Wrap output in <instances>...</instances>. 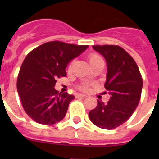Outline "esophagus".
Masks as SVG:
<instances>
[{"label":"esophagus","mask_w":159,"mask_h":159,"mask_svg":"<svg viewBox=\"0 0 159 159\" xmlns=\"http://www.w3.org/2000/svg\"><path fill=\"white\" fill-rule=\"evenodd\" d=\"M80 97H87V95H84V94H76L75 95V98H80Z\"/></svg>","instance_id":"esophagus-1"}]
</instances>
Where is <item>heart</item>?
I'll return each mask as SVG.
<instances>
[{
    "mask_svg": "<svg viewBox=\"0 0 159 159\" xmlns=\"http://www.w3.org/2000/svg\"><path fill=\"white\" fill-rule=\"evenodd\" d=\"M88 60H89V62L90 64H91V65H93L94 64H95V63L98 62V61L103 60L100 55H99L96 52L90 53V54L88 55ZM72 64H73V61H71V62L69 64V65H68V67H67V70H68V71H70V70L71 69ZM90 86H91V84H88V83H83V84H80L78 88L79 89L82 90V91H88V90L89 89Z\"/></svg>",
    "mask_w": 159,
    "mask_h": 159,
    "instance_id": "heart-1",
    "label": "heart"
}]
</instances>
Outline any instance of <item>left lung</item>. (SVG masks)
Returning a JSON list of instances; mask_svg holds the SVG:
<instances>
[{"mask_svg": "<svg viewBox=\"0 0 159 159\" xmlns=\"http://www.w3.org/2000/svg\"><path fill=\"white\" fill-rule=\"evenodd\" d=\"M93 48L107 61L104 88L111 96L107 103L97 100L89 118L97 127L112 130L127 121L135 111L141 98L143 78L134 59L120 46L94 45Z\"/></svg>", "mask_w": 159, "mask_h": 159, "instance_id": "8db88e82", "label": "left lung"}]
</instances>
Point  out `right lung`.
Masks as SVG:
<instances>
[{
  "label": "right lung",
  "mask_w": 159,
  "mask_h": 159,
  "mask_svg": "<svg viewBox=\"0 0 159 159\" xmlns=\"http://www.w3.org/2000/svg\"><path fill=\"white\" fill-rule=\"evenodd\" d=\"M88 45L50 41L26 56L16 82L24 110L36 123L52 125L61 121L74 95L55 89L57 79L66 77L65 68Z\"/></svg>",
  "instance_id": "add662e5"
}]
</instances>
